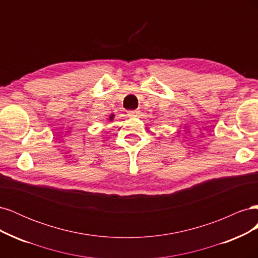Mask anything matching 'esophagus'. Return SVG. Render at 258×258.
I'll return each instance as SVG.
<instances>
[{
  "label": "esophagus",
  "mask_w": 258,
  "mask_h": 258,
  "mask_svg": "<svg viewBox=\"0 0 258 258\" xmlns=\"http://www.w3.org/2000/svg\"><path fill=\"white\" fill-rule=\"evenodd\" d=\"M139 113H140V111H139V110L128 111V116H129V117H136V116H138V115H139Z\"/></svg>",
  "instance_id": "34e87169"
}]
</instances>
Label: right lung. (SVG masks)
<instances>
[{"instance_id": "obj_1", "label": "right lung", "mask_w": 258, "mask_h": 258, "mask_svg": "<svg viewBox=\"0 0 258 258\" xmlns=\"http://www.w3.org/2000/svg\"><path fill=\"white\" fill-rule=\"evenodd\" d=\"M113 118H114V114H112V115L110 116V120H113Z\"/></svg>"}]
</instances>
